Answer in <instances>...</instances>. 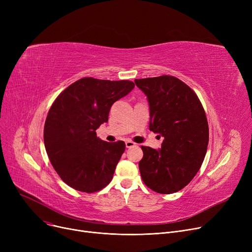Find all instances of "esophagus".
Listing matches in <instances>:
<instances>
[{"mask_svg": "<svg viewBox=\"0 0 252 252\" xmlns=\"http://www.w3.org/2000/svg\"><path fill=\"white\" fill-rule=\"evenodd\" d=\"M126 148H131V147H135L136 144L131 141H126Z\"/></svg>", "mask_w": 252, "mask_h": 252, "instance_id": "esophagus-1", "label": "esophagus"}]
</instances>
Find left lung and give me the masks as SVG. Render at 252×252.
I'll return each mask as SVG.
<instances>
[{
    "instance_id": "left-lung-1",
    "label": "left lung",
    "mask_w": 252,
    "mask_h": 252,
    "mask_svg": "<svg viewBox=\"0 0 252 252\" xmlns=\"http://www.w3.org/2000/svg\"><path fill=\"white\" fill-rule=\"evenodd\" d=\"M135 84L148 100L150 130L163 138L160 149L141 147L142 180L157 193L178 192L204 160L209 137L204 109L192 89L177 77L135 79Z\"/></svg>"
}]
</instances>
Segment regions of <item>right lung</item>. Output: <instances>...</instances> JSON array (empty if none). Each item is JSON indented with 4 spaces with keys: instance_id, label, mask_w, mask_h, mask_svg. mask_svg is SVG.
Wrapping results in <instances>:
<instances>
[{
    "instance_id": "right-lung-1",
    "label": "right lung",
    "mask_w": 252,
    "mask_h": 252,
    "mask_svg": "<svg viewBox=\"0 0 252 252\" xmlns=\"http://www.w3.org/2000/svg\"><path fill=\"white\" fill-rule=\"evenodd\" d=\"M134 88L129 81L84 77L53 103L45 123V148L53 167L69 187L93 193L111 182L126 144L105 142L96 129L108 122L113 103Z\"/></svg>"
}]
</instances>
